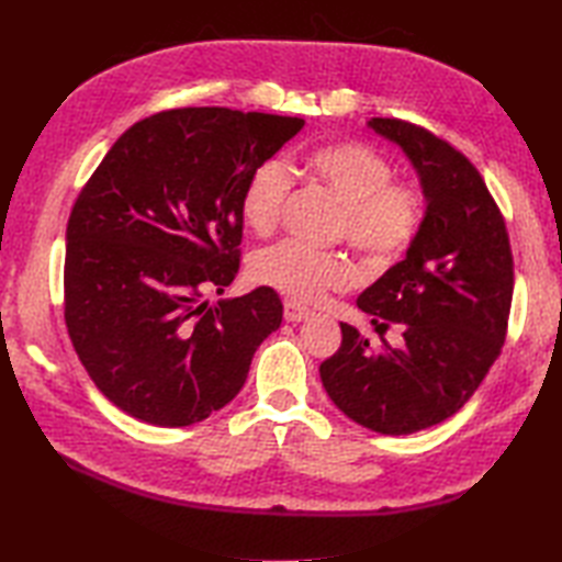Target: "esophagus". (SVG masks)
I'll use <instances>...</instances> for the list:
<instances>
[{"label": "esophagus", "instance_id": "obj_1", "mask_svg": "<svg viewBox=\"0 0 562 562\" xmlns=\"http://www.w3.org/2000/svg\"><path fill=\"white\" fill-rule=\"evenodd\" d=\"M308 316H312V308H306L300 302H292V300L284 302V318H288L290 324H300V321Z\"/></svg>", "mask_w": 562, "mask_h": 562}]
</instances>
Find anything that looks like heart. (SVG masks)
Here are the masks:
<instances>
[{"instance_id": "heart-1", "label": "heart", "mask_w": 562, "mask_h": 562, "mask_svg": "<svg viewBox=\"0 0 562 562\" xmlns=\"http://www.w3.org/2000/svg\"><path fill=\"white\" fill-rule=\"evenodd\" d=\"M304 166L340 202L338 236L348 238L369 262L386 266L413 246L423 226V193L413 183L393 181V166L384 154L364 142H336L308 151ZM290 188L292 173L278 159L250 171L241 193V217L250 229L268 234L278 224ZM250 274L292 300L316 302L328 290L348 288L355 268L338 250L280 241L258 250Z\"/></svg>"}]
</instances>
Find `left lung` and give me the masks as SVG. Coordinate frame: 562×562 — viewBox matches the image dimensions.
Masks as SVG:
<instances>
[{
	"instance_id": "1",
	"label": "left lung",
	"mask_w": 562,
	"mask_h": 562,
	"mask_svg": "<svg viewBox=\"0 0 562 562\" xmlns=\"http://www.w3.org/2000/svg\"><path fill=\"white\" fill-rule=\"evenodd\" d=\"M369 127L405 151L427 200L408 254L357 296L376 330L398 326L403 345L372 350L340 324L342 342L321 364V381L357 425L411 435L461 411L497 360L515 262L503 212L459 149L398 117H372Z\"/></svg>"
}]
</instances>
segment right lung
Returning a JSON list of instances; mask_svg holds the SVG:
<instances>
[{"label":"right lung","mask_w":562,"mask_h":562,"mask_svg":"<svg viewBox=\"0 0 562 562\" xmlns=\"http://www.w3.org/2000/svg\"><path fill=\"white\" fill-rule=\"evenodd\" d=\"M302 117L173 109L117 137L67 222L65 324L97 389L123 413L186 427L224 408L282 324L274 290L205 302L241 266L250 171Z\"/></svg>","instance_id":"add662e5"}]
</instances>
